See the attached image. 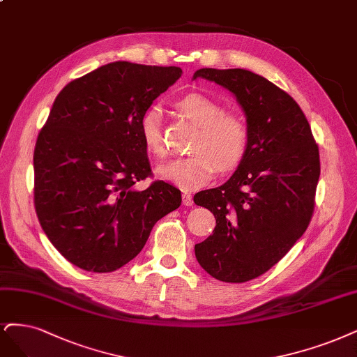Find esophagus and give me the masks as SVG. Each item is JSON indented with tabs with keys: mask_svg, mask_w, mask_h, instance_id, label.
I'll return each instance as SVG.
<instances>
[{
	"mask_svg": "<svg viewBox=\"0 0 357 357\" xmlns=\"http://www.w3.org/2000/svg\"><path fill=\"white\" fill-rule=\"evenodd\" d=\"M181 199H183V205H186V206H192L193 205V198H192L190 193H183Z\"/></svg>",
	"mask_w": 357,
	"mask_h": 357,
	"instance_id": "34e87169",
	"label": "esophagus"
}]
</instances>
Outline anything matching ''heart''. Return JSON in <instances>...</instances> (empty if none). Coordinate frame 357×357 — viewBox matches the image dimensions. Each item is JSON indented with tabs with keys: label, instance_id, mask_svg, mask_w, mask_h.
Instances as JSON below:
<instances>
[{
	"label": "heart",
	"instance_id": "b5f03b06",
	"mask_svg": "<svg viewBox=\"0 0 357 357\" xmlns=\"http://www.w3.org/2000/svg\"><path fill=\"white\" fill-rule=\"evenodd\" d=\"M180 112L199 128L192 143L193 156L173 159L159 165L158 177L176 184L183 190H196L214 177L215 168H235L247 152L250 134L245 122L236 115H226L223 106L201 94H189L177 102ZM142 140L156 158L165 156L162 137V112L152 106L139 122Z\"/></svg>",
	"mask_w": 357,
	"mask_h": 357
}]
</instances>
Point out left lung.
Returning <instances> with one entry per match:
<instances>
[{"instance_id":"obj_1","label":"left lung","mask_w":357,"mask_h":357,"mask_svg":"<svg viewBox=\"0 0 357 357\" xmlns=\"http://www.w3.org/2000/svg\"><path fill=\"white\" fill-rule=\"evenodd\" d=\"M193 79L230 91L247 119L250 142L235 173L193 196L215 217L213 235L195 245L196 260L213 278L241 284L275 266L309 226L319 149L297 102L266 78L247 69L204 68Z\"/></svg>"}]
</instances>
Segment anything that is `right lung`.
I'll return each instance as SVG.
<instances>
[{
  "mask_svg": "<svg viewBox=\"0 0 357 357\" xmlns=\"http://www.w3.org/2000/svg\"><path fill=\"white\" fill-rule=\"evenodd\" d=\"M181 77L177 66L112 61L59 93L33 152L35 210L54 248L87 272L131 261L180 190L155 181L139 122Z\"/></svg>",
  "mask_w": 357,
  "mask_h": 357,
  "instance_id": "obj_1",
  "label": "right lung"
}]
</instances>
